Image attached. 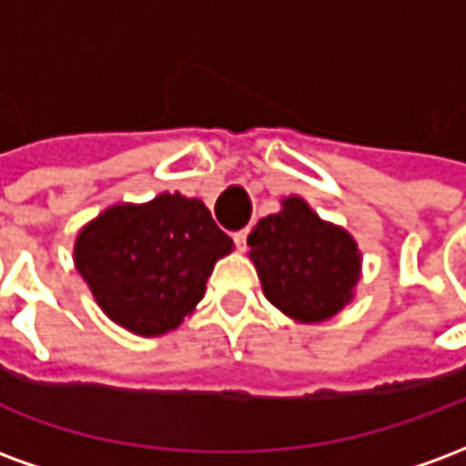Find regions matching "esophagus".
Masks as SVG:
<instances>
[{
	"mask_svg": "<svg viewBox=\"0 0 466 466\" xmlns=\"http://www.w3.org/2000/svg\"><path fill=\"white\" fill-rule=\"evenodd\" d=\"M247 229H239V232H234V244H237V249H244V244H247Z\"/></svg>",
	"mask_w": 466,
	"mask_h": 466,
	"instance_id": "1",
	"label": "esophagus"
}]
</instances>
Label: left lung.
<instances>
[{
	"label": "left lung",
	"mask_w": 466,
	"mask_h": 466,
	"mask_svg": "<svg viewBox=\"0 0 466 466\" xmlns=\"http://www.w3.org/2000/svg\"><path fill=\"white\" fill-rule=\"evenodd\" d=\"M264 297L297 322H324L351 302L361 257L342 227L319 219L302 197L257 222L247 237Z\"/></svg>",
	"instance_id": "8db88e82"
}]
</instances>
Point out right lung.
Here are the masks:
<instances>
[{
  "label": "right lung",
  "instance_id": "right-lung-1",
  "mask_svg": "<svg viewBox=\"0 0 466 466\" xmlns=\"http://www.w3.org/2000/svg\"><path fill=\"white\" fill-rule=\"evenodd\" d=\"M232 247L202 199L164 192L92 219L76 234L75 264L112 322L159 337L192 314L214 264Z\"/></svg>",
  "mask_w": 466,
  "mask_h": 466
}]
</instances>
